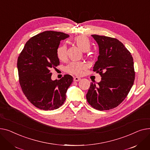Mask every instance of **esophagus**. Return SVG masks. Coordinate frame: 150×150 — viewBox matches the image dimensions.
<instances>
[{"label":"esophagus","instance_id":"1","mask_svg":"<svg viewBox=\"0 0 150 150\" xmlns=\"http://www.w3.org/2000/svg\"><path fill=\"white\" fill-rule=\"evenodd\" d=\"M81 80V78L79 77H74V82H78L79 81Z\"/></svg>","mask_w":150,"mask_h":150}]
</instances>
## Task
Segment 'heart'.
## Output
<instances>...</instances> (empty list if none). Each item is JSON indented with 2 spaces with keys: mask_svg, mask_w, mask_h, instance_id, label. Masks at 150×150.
Returning <instances> with one entry per match:
<instances>
[{
  "mask_svg": "<svg viewBox=\"0 0 150 150\" xmlns=\"http://www.w3.org/2000/svg\"><path fill=\"white\" fill-rule=\"evenodd\" d=\"M76 45L82 51H88L91 47L90 42L86 37L79 36L74 39ZM57 56L61 61H64L67 58V48L65 45H61L57 49ZM86 65L82 62H73L70 63L66 67V71L74 75H81L82 74Z\"/></svg>",
  "mask_w": 150,
  "mask_h": 150,
  "instance_id": "1",
  "label": "heart"
}]
</instances>
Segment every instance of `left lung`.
<instances>
[{
	"label": "left lung",
	"instance_id": "1",
	"mask_svg": "<svg viewBox=\"0 0 150 150\" xmlns=\"http://www.w3.org/2000/svg\"><path fill=\"white\" fill-rule=\"evenodd\" d=\"M99 56L93 71L101 81L90 85L86 98L91 106L100 111L116 108L129 93L135 79L133 58L121 42L115 38L93 34Z\"/></svg>",
	"mask_w": 150,
	"mask_h": 150
}]
</instances>
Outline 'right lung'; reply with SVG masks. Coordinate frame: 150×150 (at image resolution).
<instances>
[{
	"mask_svg": "<svg viewBox=\"0 0 150 150\" xmlns=\"http://www.w3.org/2000/svg\"><path fill=\"white\" fill-rule=\"evenodd\" d=\"M69 37L64 33L46 31L30 39L17 59L19 83L27 99L43 110L59 108L66 100L73 77L65 74L51 80L50 69L59 65L57 49L60 42Z\"/></svg>",
	"mask_w": 150,
	"mask_h": 150,
	"instance_id": "right-lung-1",
	"label": "right lung"
}]
</instances>
